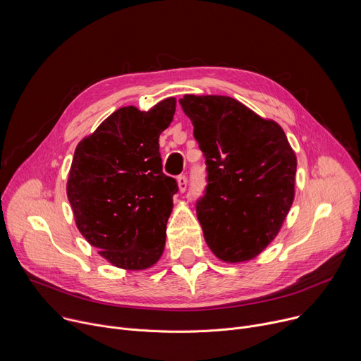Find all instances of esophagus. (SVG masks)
<instances>
[{"instance_id":"34e87169","label":"esophagus","mask_w":361,"mask_h":361,"mask_svg":"<svg viewBox=\"0 0 361 361\" xmlns=\"http://www.w3.org/2000/svg\"><path fill=\"white\" fill-rule=\"evenodd\" d=\"M177 184H178V190L181 192H184L185 188H187V177L185 176H178L177 177Z\"/></svg>"}]
</instances>
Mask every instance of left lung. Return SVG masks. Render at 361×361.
Segmentation results:
<instances>
[{"instance_id":"1","label":"left lung","mask_w":361,"mask_h":361,"mask_svg":"<svg viewBox=\"0 0 361 361\" xmlns=\"http://www.w3.org/2000/svg\"><path fill=\"white\" fill-rule=\"evenodd\" d=\"M180 104L207 164L209 184L195 205L205 243L221 262H248L291 209L295 152L276 121L231 97L185 94Z\"/></svg>"}]
</instances>
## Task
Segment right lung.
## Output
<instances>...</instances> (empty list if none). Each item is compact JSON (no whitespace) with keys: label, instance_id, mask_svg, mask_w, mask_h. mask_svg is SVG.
Segmentation results:
<instances>
[{"label":"right lung","instance_id":"1","mask_svg":"<svg viewBox=\"0 0 361 361\" xmlns=\"http://www.w3.org/2000/svg\"><path fill=\"white\" fill-rule=\"evenodd\" d=\"M176 104L170 97L148 111L121 107L75 148L67 197L77 228L118 269L145 270L163 255L178 187L163 173L159 138Z\"/></svg>","mask_w":361,"mask_h":361}]
</instances>
